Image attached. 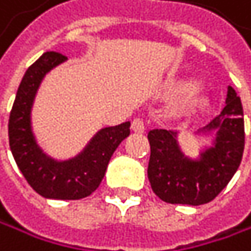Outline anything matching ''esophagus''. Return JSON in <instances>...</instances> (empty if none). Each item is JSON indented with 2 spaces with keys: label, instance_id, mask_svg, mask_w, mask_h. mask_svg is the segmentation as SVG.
Segmentation results:
<instances>
[{
  "label": "esophagus",
  "instance_id": "esophagus-1",
  "mask_svg": "<svg viewBox=\"0 0 251 251\" xmlns=\"http://www.w3.org/2000/svg\"><path fill=\"white\" fill-rule=\"evenodd\" d=\"M131 128L136 131V133H143L146 126H145V121L142 118H134L133 123H131Z\"/></svg>",
  "mask_w": 251,
  "mask_h": 251
}]
</instances>
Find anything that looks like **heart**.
<instances>
[{"label": "heart", "instance_id": "b5f03b06", "mask_svg": "<svg viewBox=\"0 0 251 251\" xmlns=\"http://www.w3.org/2000/svg\"><path fill=\"white\" fill-rule=\"evenodd\" d=\"M183 95L180 96V99L176 102L175 108H173V112L176 115H185V114H189V112H194L195 109L201 108L205 100L204 98L200 96V93L192 87V85H188L183 88Z\"/></svg>", "mask_w": 251, "mask_h": 251}]
</instances>
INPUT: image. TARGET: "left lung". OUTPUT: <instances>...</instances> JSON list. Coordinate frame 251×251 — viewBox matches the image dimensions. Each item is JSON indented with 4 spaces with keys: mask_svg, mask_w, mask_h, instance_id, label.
Returning <instances> with one entry per match:
<instances>
[{
    "mask_svg": "<svg viewBox=\"0 0 251 251\" xmlns=\"http://www.w3.org/2000/svg\"><path fill=\"white\" fill-rule=\"evenodd\" d=\"M198 133H214V140L195 160L182 152L177 131L155 128L148 133V179L160 200L188 205L210 202L238 170L244 151V115L241 99L231 85L222 112Z\"/></svg>",
    "mask_w": 251,
    "mask_h": 251,
    "instance_id": "8db88e82",
    "label": "left lung"
}]
</instances>
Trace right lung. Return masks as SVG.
I'll list each match as a JSON object with an SVG mask.
<instances>
[{
    "label": "right lung",
    "mask_w": 251,
    "mask_h": 251,
    "mask_svg": "<svg viewBox=\"0 0 251 251\" xmlns=\"http://www.w3.org/2000/svg\"><path fill=\"white\" fill-rule=\"evenodd\" d=\"M65 60L63 54L47 51L27 68L10 112L8 142L19 170L35 192L53 200H81L99 188L112 153L130 134V121L99 130L74 158L49 156L35 140L30 111L46 74Z\"/></svg>",
    "instance_id": "right-lung-1"
}]
</instances>
